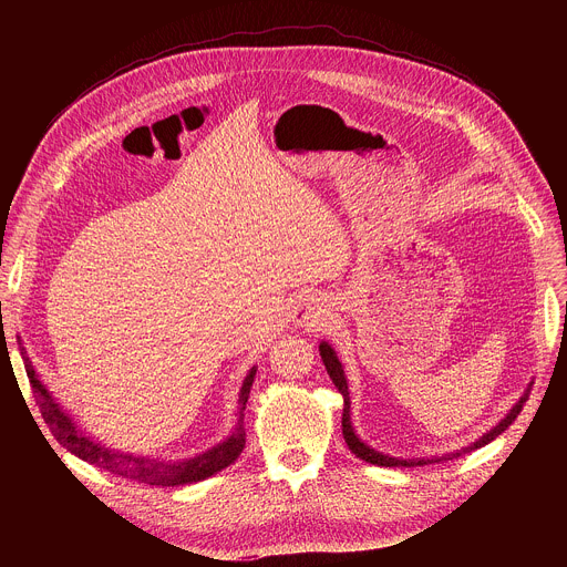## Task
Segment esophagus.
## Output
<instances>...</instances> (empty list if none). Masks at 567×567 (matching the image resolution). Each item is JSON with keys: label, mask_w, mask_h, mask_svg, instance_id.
Wrapping results in <instances>:
<instances>
[{"label": "esophagus", "mask_w": 567, "mask_h": 567, "mask_svg": "<svg viewBox=\"0 0 567 567\" xmlns=\"http://www.w3.org/2000/svg\"><path fill=\"white\" fill-rule=\"evenodd\" d=\"M293 322L300 328H318L326 320V309L318 298H300L293 305Z\"/></svg>", "instance_id": "34e87169"}]
</instances>
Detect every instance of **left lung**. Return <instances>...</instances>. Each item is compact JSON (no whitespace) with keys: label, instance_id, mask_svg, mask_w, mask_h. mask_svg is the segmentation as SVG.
Here are the masks:
<instances>
[{"label":"left lung","instance_id":"left-lung-1","mask_svg":"<svg viewBox=\"0 0 567 567\" xmlns=\"http://www.w3.org/2000/svg\"><path fill=\"white\" fill-rule=\"evenodd\" d=\"M318 350H320V359H322V363H326V370H328V374H330L332 383H334V385L339 388V392L343 394V422H341V424H343V437H346L348 449H350L357 457H361V460H365V462H370V464H377V466H424V464H433V462H444V460L460 457V455H464V453H471V451H475V449H480V446H484V444H489V442H492V440H496L501 433H505V431L512 426V422L520 415V411H523V403L527 401L529 390H532V383H529V385H527V390H525V394L516 401V406L505 415V420H501L492 431L484 433V435H482L480 440H475L473 444L462 446L460 451H453V453H444V455L413 457V460H399V457L383 455V453H379V451L370 449L368 444H363V442L359 440V435L354 433L352 422H350V390H348V379H346L343 365H341V361H339V357H337V352L332 350V346H330V343L320 341Z\"/></svg>","mask_w":567,"mask_h":567}]
</instances>
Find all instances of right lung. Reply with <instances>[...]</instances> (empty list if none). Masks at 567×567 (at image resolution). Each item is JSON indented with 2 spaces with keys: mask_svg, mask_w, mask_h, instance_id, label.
<instances>
[{
  "mask_svg": "<svg viewBox=\"0 0 567 567\" xmlns=\"http://www.w3.org/2000/svg\"><path fill=\"white\" fill-rule=\"evenodd\" d=\"M22 359H24V368H27L35 401L40 406V413H42L44 422L49 424L53 437L62 446H66V451L78 455L80 460L96 464V466H101V468H105L114 475L136 480V482H145V484H154V487H179V484H190V482H199V480H206V477L215 475L217 471L233 464L239 457L241 449H245V442H247L245 409H247L249 392H251V385H254V379H256V368L249 370V374L245 377V383H241V388H239V399H237L239 417H237V424H235L233 433L221 444L208 449L206 453H199V455L188 457V460L171 462V460H154V457L123 453V451L110 449V446L92 440L87 433L78 429V424L69 417L66 411H62L60 403L51 396V392L38 379L24 348H22Z\"/></svg>",
  "mask_w": 567,
  "mask_h": 567,
  "instance_id": "obj_1",
  "label": "right lung"
}]
</instances>
